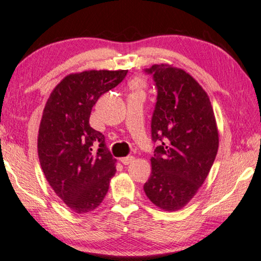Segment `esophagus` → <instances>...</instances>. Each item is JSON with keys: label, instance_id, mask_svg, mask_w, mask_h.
Listing matches in <instances>:
<instances>
[{"label": "esophagus", "instance_id": "34e87169", "mask_svg": "<svg viewBox=\"0 0 261 261\" xmlns=\"http://www.w3.org/2000/svg\"><path fill=\"white\" fill-rule=\"evenodd\" d=\"M133 161H134V157L133 156H127V157H122L121 163L123 165H128V164H130Z\"/></svg>", "mask_w": 261, "mask_h": 261}]
</instances>
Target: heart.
Returning <instances> with one entry per match:
<instances>
[{"mask_svg": "<svg viewBox=\"0 0 261 261\" xmlns=\"http://www.w3.org/2000/svg\"><path fill=\"white\" fill-rule=\"evenodd\" d=\"M143 84V81L141 80V79H134L133 81H132V83H130V85L133 88H136V89H139V88H141V85Z\"/></svg>", "mask_w": 261, "mask_h": 261, "instance_id": "heart-1", "label": "heart"}]
</instances>
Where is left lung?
Listing matches in <instances>:
<instances>
[{"label": "left lung", "instance_id": "left-lung-1", "mask_svg": "<svg viewBox=\"0 0 261 261\" xmlns=\"http://www.w3.org/2000/svg\"><path fill=\"white\" fill-rule=\"evenodd\" d=\"M146 71L159 90L151 135L160 146L143 190L156 207L176 212L206 180L219 150V129L207 92L193 76L169 63Z\"/></svg>", "mask_w": 261, "mask_h": 261}]
</instances>
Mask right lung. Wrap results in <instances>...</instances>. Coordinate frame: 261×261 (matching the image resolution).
<instances>
[{
    "mask_svg": "<svg viewBox=\"0 0 261 261\" xmlns=\"http://www.w3.org/2000/svg\"><path fill=\"white\" fill-rule=\"evenodd\" d=\"M127 69L71 72L47 99L38 132V157L46 180L77 214L92 212L108 193L117 172L100 132L90 127L91 110L102 93L125 79ZM95 140L100 142L92 150Z\"/></svg>",
    "mask_w": 261,
    "mask_h": 261,
    "instance_id": "right-lung-1",
    "label": "right lung"
}]
</instances>
